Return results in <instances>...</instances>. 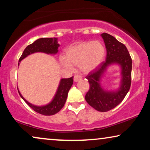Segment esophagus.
I'll return each mask as SVG.
<instances>
[{
	"label": "esophagus",
	"instance_id": "34e87169",
	"mask_svg": "<svg viewBox=\"0 0 150 150\" xmlns=\"http://www.w3.org/2000/svg\"><path fill=\"white\" fill-rule=\"evenodd\" d=\"M82 79H83V78H82L81 76H80V75H79V74H76V75L74 76V81L76 83V82H78V81H81V80H82Z\"/></svg>",
	"mask_w": 150,
	"mask_h": 150
}]
</instances>
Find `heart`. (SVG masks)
<instances>
[{"mask_svg":"<svg viewBox=\"0 0 150 150\" xmlns=\"http://www.w3.org/2000/svg\"><path fill=\"white\" fill-rule=\"evenodd\" d=\"M105 56V48L98 41L77 43L65 50L60 60L62 66L71 69V65H79L84 72H90L98 67Z\"/></svg>","mask_w":150,"mask_h":150,"instance_id":"1","label":"heart"}]
</instances>
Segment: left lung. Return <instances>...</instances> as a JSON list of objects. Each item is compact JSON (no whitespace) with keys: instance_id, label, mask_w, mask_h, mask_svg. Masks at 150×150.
Returning a JSON list of instances; mask_svg holds the SVG:
<instances>
[{"instance_id":"1","label":"left lung","mask_w":150,"mask_h":150,"mask_svg":"<svg viewBox=\"0 0 150 150\" xmlns=\"http://www.w3.org/2000/svg\"><path fill=\"white\" fill-rule=\"evenodd\" d=\"M101 37L106 48V61L86 76L90 89L86 94L85 100L96 110L106 112L120 104L130 89L132 59L126 46L113 36L104 33ZM112 64H117L120 67V85L115 90H106L101 87V80L108 67Z\"/></svg>"}]
</instances>
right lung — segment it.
Here are the masks:
<instances>
[{"label": "right lung", "instance_id": "add662e5", "mask_svg": "<svg viewBox=\"0 0 150 150\" xmlns=\"http://www.w3.org/2000/svg\"><path fill=\"white\" fill-rule=\"evenodd\" d=\"M60 45L58 43V39L56 38H40L33 43L28 45L24 49L22 56L19 59V65L20 61L23 60L24 58L28 55L33 54L35 52H44L48 54H56L58 52V48ZM73 76L69 79H62L59 82V85L57 88L56 93L51 100L50 102L46 105L36 106L30 102H28L18 90V93L26 104L38 113L44 115H52L58 112L61 108L63 107L66 102L67 94L73 85Z\"/></svg>", "mask_w": 150, "mask_h": 150}]
</instances>
